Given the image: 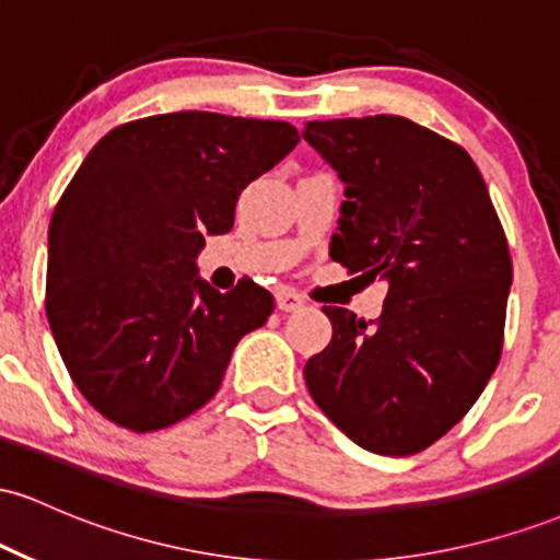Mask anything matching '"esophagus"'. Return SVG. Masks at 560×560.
I'll return each instance as SVG.
<instances>
[{"label":"esophagus","mask_w":560,"mask_h":560,"mask_svg":"<svg viewBox=\"0 0 560 560\" xmlns=\"http://www.w3.org/2000/svg\"><path fill=\"white\" fill-rule=\"evenodd\" d=\"M276 305H279V311L292 313V311H300V307L305 305V298L294 292V289H281V292L276 294Z\"/></svg>","instance_id":"1"}]
</instances>
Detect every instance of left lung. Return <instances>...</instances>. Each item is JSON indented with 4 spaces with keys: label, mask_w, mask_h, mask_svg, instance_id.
<instances>
[{
    "label": "left lung",
    "mask_w": 560,
    "mask_h": 560,
    "mask_svg": "<svg viewBox=\"0 0 560 560\" xmlns=\"http://www.w3.org/2000/svg\"><path fill=\"white\" fill-rule=\"evenodd\" d=\"M302 139L345 184L331 260L387 281L376 320L324 307L334 334L305 363L307 392L363 450L421 453L498 369L513 281L505 231L464 147L413 120H311Z\"/></svg>",
    "instance_id": "left-lung-1"
}]
</instances>
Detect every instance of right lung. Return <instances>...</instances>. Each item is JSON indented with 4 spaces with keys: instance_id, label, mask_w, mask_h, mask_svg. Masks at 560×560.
Returning <instances> with one entry per match:
<instances>
[{
    "instance_id": "obj_1",
    "label": "right lung",
    "mask_w": 560,
    "mask_h": 560,
    "mask_svg": "<svg viewBox=\"0 0 560 560\" xmlns=\"http://www.w3.org/2000/svg\"><path fill=\"white\" fill-rule=\"evenodd\" d=\"M284 120L168 113L94 144L49 223L47 318L75 387L105 419L158 432L202 408L231 352L273 313L249 281L197 276L249 182L298 147Z\"/></svg>"
}]
</instances>
